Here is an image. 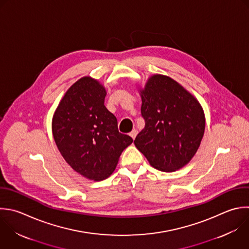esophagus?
<instances>
[{
	"label": "esophagus",
	"mask_w": 249,
	"mask_h": 249,
	"mask_svg": "<svg viewBox=\"0 0 249 249\" xmlns=\"http://www.w3.org/2000/svg\"><path fill=\"white\" fill-rule=\"evenodd\" d=\"M137 133H138V131H137L136 129H133V130H132V131L129 133V135L131 136V138H132V139H135V137H136Z\"/></svg>",
	"instance_id": "34e87169"
}]
</instances>
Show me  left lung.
Instances as JSON below:
<instances>
[{
	"mask_svg": "<svg viewBox=\"0 0 249 249\" xmlns=\"http://www.w3.org/2000/svg\"><path fill=\"white\" fill-rule=\"evenodd\" d=\"M139 93L144 128L134 140L149 163L163 172L176 171L196 155L205 129L197 99L168 76H151Z\"/></svg>",
	"mask_w": 249,
	"mask_h": 249,
	"instance_id": "1",
	"label": "left lung"
}]
</instances>
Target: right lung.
I'll return each instance as SVG.
<instances>
[{
    "label": "right lung",
    "mask_w": 249,
    "mask_h": 249,
    "mask_svg": "<svg viewBox=\"0 0 249 249\" xmlns=\"http://www.w3.org/2000/svg\"><path fill=\"white\" fill-rule=\"evenodd\" d=\"M105 87L86 76L73 84L53 117L55 144L74 171L93 181L108 178L132 138L118 130L116 117L107 110Z\"/></svg>",
    "instance_id": "1"
}]
</instances>
